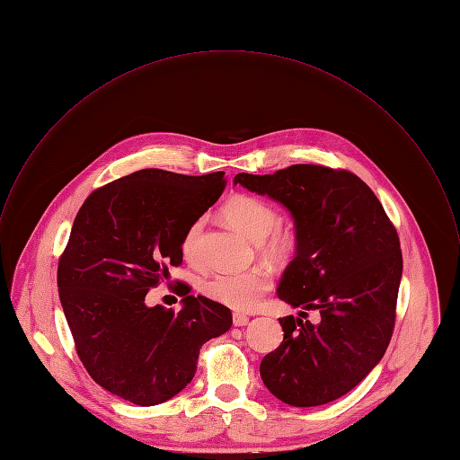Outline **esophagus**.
I'll use <instances>...</instances> for the list:
<instances>
[{
	"label": "esophagus",
	"mask_w": 460,
	"mask_h": 460,
	"mask_svg": "<svg viewBox=\"0 0 460 460\" xmlns=\"http://www.w3.org/2000/svg\"><path fill=\"white\" fill-rule=\"evenodd\" d=\"M250 323V317L244 314H234V326H246Z\"/></svg>",
	"instance_id": "34e87169"
}]
</instances>
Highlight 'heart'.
<instances>
[{
	"label": "heart",
	"mask_w": 460,
	"mask_h": 460,
	"mask_svg": "<svg viewBox=\"0 0 460 460\" xmlns=\"http://www.w3.org/2000/svg\"><path fill=\"white\" fill-rule=\"evenodd\" d=\"M223 217L250 241L257 243L261 255L275 264L288 262L298 246L296 232L282 226L277 208L266 199L252 194H235L223 205ZM203 219L192 221L181 237V255L192 261L198 253V241ZM271 275L266 268H253L243 273H219L203 282L207 298L237 312H248L259 305L271 289Z\"/></svg>",
	"instance_id": "b5f03b06"
}]
</instances>
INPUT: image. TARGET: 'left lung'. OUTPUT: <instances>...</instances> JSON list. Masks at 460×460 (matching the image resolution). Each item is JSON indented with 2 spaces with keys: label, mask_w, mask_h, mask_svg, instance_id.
Listing matches in <instances>:
<instances>
[{
  "label": "left lung",
  "mask_w": 460,
  "mask_h": 460,
  "mask_svg": "<svg viewBox=\"0 0 460 460\" xmlns=\"http://www.w3.org/2000/svg\"><path fill=\"white\" fill-rule=\"evenodd\" d=\"M234 183L280 201L295 217L296 257L279 298L317 309L315 323L280 317L282 344L261 362L264 385L288 405L333 402L384 357L396 319L403 259L394 225L353 172L296 164L273 174L239 172Z\"/></svg>",
  "instance_id": "left-lung-1"
}]
</instances>
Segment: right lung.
<instances>
[{
    "label": "right lung",
    "instance_id": "1",
    "mask_svg": "<svg viewBox=\"0 0 460 460\" xmlns=\"http://www.w3.org/2000/svg\"><path fill=\"white\" fill-rule=\"evenodd\" d=\"M225 172L141 169L89 194L58 261L57 284L76 353L91 378L141 407L178 394L199 348L232 326L228 306L183 288L181 308L148 306L181 264V237L221 196Z\"/></svg>",
    "mask_w": 460,
    "mask_h": 460
}]
</instances>
